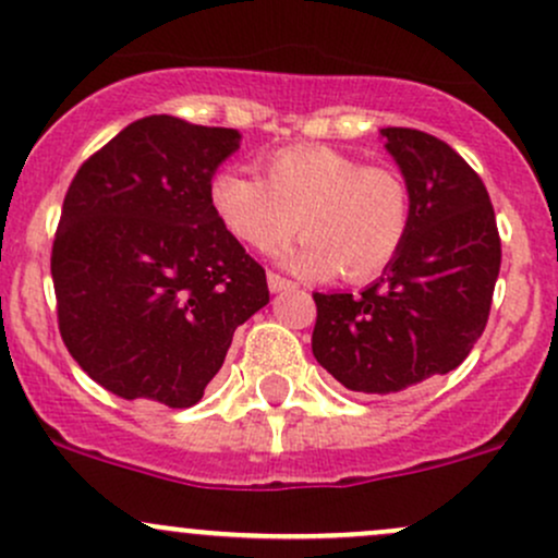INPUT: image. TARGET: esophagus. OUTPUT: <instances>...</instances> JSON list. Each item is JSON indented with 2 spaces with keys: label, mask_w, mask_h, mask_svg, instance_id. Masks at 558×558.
<instances>
[{
  "label": "esophagus",
  "mask_w": 558,
  "mask_h": 558,
  "mask_svg": "<svg viewBox=\"0 0 558 558\" xmlns=\"http://www.w3.org/2000/svg\"><path fill=\"white\" fill-rule=\"evenodd\" d=\"M267 286H269V291H275V293L296 289V283H293V280H289V278H283L280 272H267Z\"/></svg>",
  "instance_id": "34e87169"
}]
</instances>
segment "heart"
Masks as SVG:
<instances>
[{
    "label": "heart",
    "mask_w": 558,
    "mask_h": 558,
    "mask_svg": "<svg viewBox=\"0 0 558 558\" xmlns=\"http://www.w3.org/2000/svg\"><path fill=\"white\" fill-rule=\"evenodd\" d=\"M265 180L219 169L209 204L230 235L256 251L278 248L304 232L289 265L312 278L341 272L352 283L376 278L400 256L413 228L405 177L384 163L328 145H291L262 161Z\"/></svg>",
    "instance_id": "b5f03b06"
}]
</instances>
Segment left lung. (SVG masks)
<instances>
[{
	"mask_svg": "<svg viewBox=\"0 0 558 558\" xmlns=\"http://www.w3.org/2000/svg\"><path fill=\"white\" fill-rule=\"evenodd\" d=\"M413 195L400 256L360 296L312 293V354L347 389L395 395L456 371L487 326L500 235L485 182L434 134L389 126Z\"/></svg>",
	"mask_w": 558,
	"mask_h": 558,
	"instance_id": "left-lung-1",
	"label": "left lung"
}]
</instances>
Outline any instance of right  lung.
Here are the masks:
<instances>
[{"label": "right lung", "instance_id": "1", "mask_svg": "<svg viewBox=\"0 0 558 558\" xmlns=\"http://www.w3.org/2000/svg\"><path fill=\"white\" fill-rule=\"evenodd\" d=\"M241 134L145 116L73 177L52 243L58 328L92 381L190 408L232 333L269 302L267 275L225 230L209 180Z\"/></svg>", "mask_w": 558, "mask_h": 558}]
</instances>
